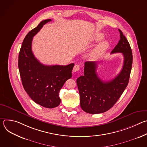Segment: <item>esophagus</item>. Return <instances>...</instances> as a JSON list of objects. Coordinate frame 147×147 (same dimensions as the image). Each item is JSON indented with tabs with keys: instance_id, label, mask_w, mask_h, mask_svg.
Listing matches in <instances>:
<instances>
[{
	"instance_id": "1",
	"label": "esophagus",
	"mask_w": 147,
	"mask_h": 147,
	"mask_svg": "<svg viewBox=\"0 0 147 147\" xmlns=\"http://www.w3.org/2000/svg\"><path fill=\"white\" fill-rule=\"evenodd\" d=\"M80 66L78 65H76L74 67H73V72H76V71H78L79 70H80Z\"/></svg>"
}]
</instances>
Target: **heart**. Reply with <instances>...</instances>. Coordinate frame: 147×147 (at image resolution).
Listing matches in <instances>:
<instances>
[{
    "instance_id": "1",
    "label": "heart",
    "mask_w": 147,
    "mask_h": 147,
    "mask_svg": "<svg viewBox=\"0 0 147 147\" xmlns=\"http://www.w3.org/2000/svg\"><path fill=\"white\" fill-rule=\"evenodd\" d=\"M103 38V34H99L96 37V40H100ZM108 44L107 42H102L98 45L94 49H93L90 53V56L92 59H96L108 47Z\"/></svg>"
}]
</instances>
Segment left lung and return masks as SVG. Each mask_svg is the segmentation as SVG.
Masks as SVG:
<instances>
[{
    "label": "left lung",
    "mask_w": 147,
    "mask_h": 147,
    "mask_svg": "<svg viewBox=\"0 0 147 147\" xmlns=\"http://www.w3.org/2000/svg\"><path fill=\"white\" fill-rule=\"evenodd\" d=\"M120 40L111 53H121L124 57L120 73L110 81L105 82L96 74L98 61H86L84 76L77 79L82 109L88 113L98 114L110 109L120 98L127 87L133 63L130 45L122 31Z\"/></svg>",
    "instance_id": "obj_1"
}]
</instances>
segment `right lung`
I'll use <instances>...</instances> for the list:
<instances>
[{
    "label": "right lung",
    "mask_w": 147,
    "mask_h": 147,
    "mask_svg": "<svg viewBox=\"0 0 147 147\" xmlns=\"http://www.w3.org/2000/svg\"><path fill=\"white\" fill-rule=\"evenodd\" d=\"M51 21H42L27 34L18 55V69L25 91L35 103L47 108L59 105V91L65 82L72 77L74 66V63L67 66L44 65L35 57L32 52L33 36Z\"/></svg>",
    "instance_id": "right-lung-1"
}]
</instances>
